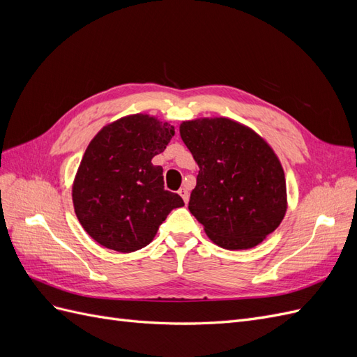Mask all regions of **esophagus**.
<instances>
[{
  "instance_id": "obj_1",
  "label": "esophagus",
  "mask_w": 357,
  "mask_h": 357,
  "mask_svg": "<svg viewBox=\"0 0 357 357\" xmlns=\"http://www.w3.org/2000/svg\"><path fill=\"white\" fill-rule=\"evenodd\" d=\"M178 195L183 198V201H185L186 204L189 202V190L188 189H185V188L178 189Z\"/></svg>"
}]
</instances>
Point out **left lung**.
<instances>
[{"label":"left lung","instance_id":"left-lung-1","mask_svg":"<svg viewBox=\"0 0 357 357\" xmlns=\"http://www.w3.org/2000/svg\"><path fill=\"white\" fill-rule=\"evenodd\" d=\"M180 137L199 167L189 211L208 238L228 250L261 244L287 210L284 171L273 147L228 117L183 122Z\"/></svg>","mask_w":357,"mask_h":357}]
</instances>
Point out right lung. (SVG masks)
Masks as SVG:
<instances>
[{
  "label": "right lung",
  "instance_id": "1",
  "mask_svg": "<svg viewBox=\"0 0 357 357\" xmlns=\"http://www.w3.org/2000/svg\"><path fill=\"white\" fill-rule=\"evenodd\" d=\"M174 132L168 122L138 113L105 125L92 138L73 183V204L96 243L121 253L139 250L167 215L185 205L164 189V169L152 164Z\"/></svg>",
  "mask_w": 357,
  "mask_h": 357
}]
</instances>
